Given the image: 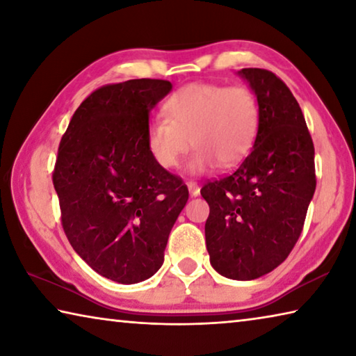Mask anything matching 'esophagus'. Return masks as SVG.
<instances>
[{
    "instance_id": "1",
    "label": "esophagus",
    "mask_w": 356,
    "mask_h": 356,
    "mask_svg": "<svg viewBox=\"0 0 356 356\" xmlns=\"http://www.w3.org/2000/svg\"><path fill=\"white\" fill-rule=\"evenodd\" d=\"M186 186H188L190 196H197V195H200V185H197L195 180H190V182H186Z\"/></svg>"
}]
</instances>
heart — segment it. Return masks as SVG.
<instances>
[{"mask_svg":"<svg viewBox=\"0 0 356 356\" xmlns=\"http://www.w3.org/2000/svg\"><path fill=\"white\" fill-rule=\"evenodd\" d=\"M163 114L147 124L146 147L165 170L179 166L190 141L196 149L191 171H206L213 161L236 166L251 152L261 125V105L246 86L188 84L165 102Z\"/></svg>","mask_w":356,"mask_h":356,"instance_id":"obj_1","label":"heart"}]
</instances>
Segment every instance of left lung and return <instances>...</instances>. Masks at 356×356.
<instances>
[{
    "mask_svg": "<svg viewBox=\"0 0 356 356\" xmlns=\"http://www.w3.org/2000/svg\"><path fill=\"white\" fill-rule=\"evenodd\" d=\"M261 105L254 146L229 176L207 182L206 245L220 275L250 281L284 262L316 191L314 144L286 83L265 69L238 72Z\"/></svg>",
    "mask_w": 356,
    "mask_h": 356,
    "instance_id": "left-lung-1",
    "label": "left lung"
}]
</instances>
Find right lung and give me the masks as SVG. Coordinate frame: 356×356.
Masks as SVG:
<instances>
[{
  "label": "right lung",
  "mask_w": 356,
  "mask_h": 356,
  "mask_svg": "<svg viewBox=\"0 0 356 356\" xmlns=\"http://www.w3.org/2000/svg\"><path fill=\"white\" fill-rule=\"evenodd\" d=\"M166 80L105 84L81 102L61 138L53 171L63 229L94 272L120 284L152 276L188 201L184 180L146 147L149 111Z\"/></svg>",
  "instance_id": "1"
}]
</instances>
